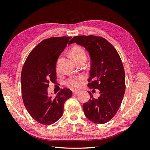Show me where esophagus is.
Instances as JSON below:
<instances>
[{
  "label": "esophagus",
  "mask_w": 150,
  "mask_h": 150,
  "mask_svg": "<svg viewBox=\"0 0 150 150\" xmlns=\"http://www.w3.org/2000/svg\"><path fill=\"white\" fill-rule=\"evenodd\" d=\"M80 93H81V91H79V90L73 91V94H79Z\"/></svg>",
  "instance_id": "esophagus-1"
}]
</instances>
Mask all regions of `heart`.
Wrapping results in <instances>:
<instances>
[{"instance_id": "1", "label": "heart", "mask_w": 150, "mask_h": 150, "mask_svg": "<svg viewBox=\"0 0 150 150\" xmlns=\"http://www.w3.org/2000/svg\"><path fill=\"white\" fill-rule=\"evenodd\" d=\"M71 54L75 61L84 57L86 58V53L84 51L82 48L79 47H74L72 48L71 50ZM83 80L84 77L83 76H79L78 77H71L66 81V84L71 88H78L82 85Z\"/></svg>"}]
</instances>
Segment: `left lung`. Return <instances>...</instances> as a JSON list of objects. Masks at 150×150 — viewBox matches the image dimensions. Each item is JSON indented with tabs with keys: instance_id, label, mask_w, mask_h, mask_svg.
Returning a JSON list of instances; mask_svg holds the SVG:
<instances>
[{
	"instance_id": "1",
	"label": "left lung",
	"mask_w": 150,
	"mask_h": 150,
	"mask_svg": "<svg viewBox=\"0 0 150 150\" xmlns=\"http://www.w3.org/2000/svg\"><path fill=\"white\" fill-rule=\"evenodd\" d=\"M76 43L84 47L91 58L88 86L99 90L100 96L83 104L87 118L97 124H104L116 114L125 92V74L120 55L112 45L99 36L79 35L68 44Z\"/></svg>"
}]
</instances>
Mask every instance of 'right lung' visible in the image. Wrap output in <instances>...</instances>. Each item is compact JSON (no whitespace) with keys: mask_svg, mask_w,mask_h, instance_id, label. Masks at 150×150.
Masks as SVG:
<instances>
[{"mask_svg":"<svg viewBox=\"0 0 150 150\" xmlns=\"http://www.w3.org/2000/svg\"><path fill=\"white\" fill-rule=\"evenodd\" d=\"M71 37L43 40L27 57L21 73L22 96L29 115L39 123L53 124L64 112V104L72 91L64 88L56 96L47 93L49 83H56V62Z\"/></svg>","mask_w":150,"mask_h":150,"instance_id":"1","label":"right lung"}]
</instances>
